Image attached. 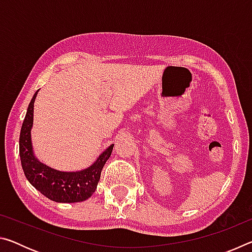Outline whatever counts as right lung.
<instances>
[{"mask_svg": "<svg viewBox=\"0 0 252 252\" xmlns=\"http://www.w3.org/2000/svg\"><path fill=\"white\" fill-rule=\"evenodd\" d=\"M37 90L28 106L20 133V158L25 177L37 191L55 202L73 203L91 197L100 181L101 171L111 156L114 144L105 149L90 167L80 171H60L37 159L33 152L31 130L34 101Z\"/></svg>", "mask_w": 252, "mask_h": 252, "instance_id": "right-lung-1", "label": "right lung"}]
</instances>
